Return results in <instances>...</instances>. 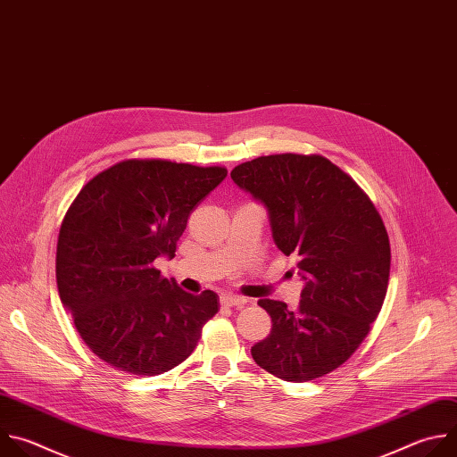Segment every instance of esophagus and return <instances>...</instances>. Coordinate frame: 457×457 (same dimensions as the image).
I'll return each mask as SVG.
<instances>
[{
	"mask_svg": "<svg viewBox=\"0 0 457 457\" xmlns=\"http://www.w3.org/2000/svg\"><path fill=\"white\" fill-rule=\"evenodd\" d=\"M220 303L221 306H243L246 303L245 297H239V295H230V294H223L220 297Z\"/></svg>",
	"mask_w": 457,
	"mask_h": 457,
	"instance_id": "1",
	"label": "esophagus"
}]
</instances>
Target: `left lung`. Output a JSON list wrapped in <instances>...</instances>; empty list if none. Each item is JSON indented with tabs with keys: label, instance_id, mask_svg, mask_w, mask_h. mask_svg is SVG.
<instances>
[{
	"label": "left lung",
	"instance_id": "left-lung-1",
	"mask_svg": "<svg viewBox=\"0 0 457 457\" xmlns=\"http://www.w3.org/2000/svg\"><path fill=\"white\" fill-rule=\"evenodd\" d=\"M230 176L266 207L273 241L297 259L306 283L295 312L281 301L257 303L271 331L252 358L287 382L320 378L358 349L382 310L391 270L386 225L356 181L320 154L259 156Z\"/></svg>",
	"mask_w": 457,
	"mask_h": 457
}]
</instances>
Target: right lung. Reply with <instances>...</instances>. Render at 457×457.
<instances>
[{
    "instance_id": "add662e5",
    "label": "right lung",
    "mask_w": 457,
    "mask_h": 457,
    "mask_svg": "<svg viewBox=\"0 0 457 457\" xmlns=\"http://www.w3.org/2000/svg\"><path fill=\"white\" fill-rule=\"evenodd\" d=\"M227 169L160 158L122 160L91 178L61 223L55 278L61 303L101 360L117 371L156 377L184 361L220 308L160 276L191 212Z\"/></svg>"
}]
</instances>
